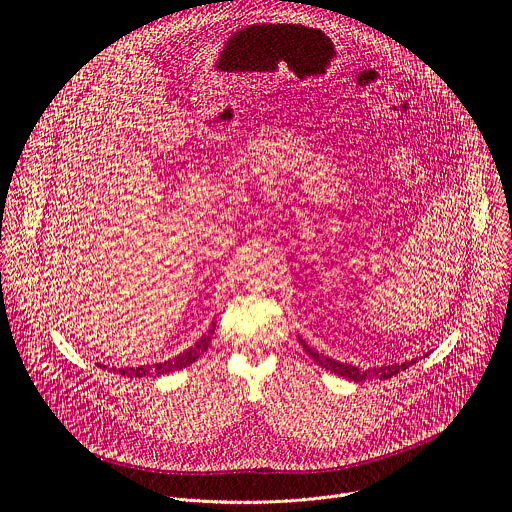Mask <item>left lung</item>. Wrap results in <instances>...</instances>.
Returning <instances> with one entry per match:
<instances>
[{"mask_svg": "<svg viewBox=\"0 0 512 512\" xmlns=\"http://www.w3.org/2000/svg\"><path fill=\"white\" fill-rule=\"evenodd\" d=\"M300 338V336H298ZM304 350L316 360V364H320L322 369L342 377V379H350V381H356V383H362V381H369V379H391L395 375H399L401 371L409 369L411 364H415V360H405L401 364H385V367H373V369H358V367H352V364H346V362H340V360H334L318 350H314L312 346H308V342L304 338H300Z\"/></svg>", "mask_w": 512, "mask_h": 512, "instance_id": "1", "label": "left lung"}]
</instances>
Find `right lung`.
<instances>
[{
    "label": "right lung",
    "mask_w": 512,
    "mask_h": 512,
    "mask_svg": "<svg viewBox=\"0 0 512 512\" xmlns=\"http://www.w3.org/2000/svg\"><path fill=\"white\" fill-rule=\"evenodd\" d=\"M214 328H216V322L212 320L208 332H206L194 346H190L188 350H184V352L178 354L176 358H168V360H164V362L148 364V367H145V364H143V367H129V369H115V367H113V373H119V375H123V377H131V379H133V377L141 379V377H162V375H168V373L186 369L188 364H192L194 360H198V358L206 352V348H208V344H210V340H212ZM99 367H103V364H99ZM103 369H107V367H103Z\"/></svg>",
    "instance_id": "1"
}]
</instances>
